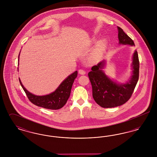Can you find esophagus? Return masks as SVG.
Listing matches in <instances>:
<instances>
[{
  "label": "esophagus",
  "mask_w": 157,
  "mask_h": 157,
  "mask_svg": "<svg viewBox=\"0 0 157 157\" xmlns=\"http://www.w3.org/2000/svg\"><path fill=\"white\" fill-rule=\"evenodd\" d=\"M85 73H86V72H85L83 69H79V74H81V75H85Z\"/></svg>",
  "instance_id": "obj_1"
}]
</instances>
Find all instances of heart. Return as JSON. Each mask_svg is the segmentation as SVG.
<instances>
[{
	"instance_id": "heart-1",
	"label": "heart",
	"mask_w": 157,
	"mask_h": 157,
	"mask_svg": "<svg viewBox=\"0 0 157 157\" xmlns=\"http://www.w3.org/2000/svg\"><path fill=\"white\" fill-rule=\"evenodd\" d=\"M105 45V44L104 41H101L98 45V49L99 50L102 49L104 48Z\"/></svg>"
}]
</instances>
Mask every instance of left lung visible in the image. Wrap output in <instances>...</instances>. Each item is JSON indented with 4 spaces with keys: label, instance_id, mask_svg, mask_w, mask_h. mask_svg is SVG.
<instances>
[{
    "label": "left lung",
    "instance_id": "left-lung-1",
    "mask_svg": "<svg viewBox=\"0 0 157 157\" xmlns=\"http://www.w3.org/2000/svg\"><path fill=\"white\" fill-rule=\"evenodd\" d=\"M120 44L135 45L132 39L122 29L118 27ZM104 62H99L91 68L88 77L92 88V97L95 101L102 108H113L124 104L131 97L139 79L140 62L137 51L133 55V75L131 80L125 84L113 82L101 70Z\"/></svg>",
    "mask_w": 157,
    "mask_h": 157
}]
</instances>
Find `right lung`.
I'll return each instance as SVG.
<instances>
[{
    "label": "right lung",
    "mask_w": 157,
    "mask_h": 157,
    "mask_svg": "<svg viewBox=\"0 0 157 157\" xmlns=\"http://www.w3.org/2000/svg\"><path fill=\"white\" fill-rule=\"evenodd\" d=\"M77 75L78 72L75 71L62 82L55 92L44 96H36L31 94L25 88L19 78V80L27 97L32 104L46 109L56 110L66 104Z\"/></svg>",
    "instance_id": "add662e5"
}]
</instances>
